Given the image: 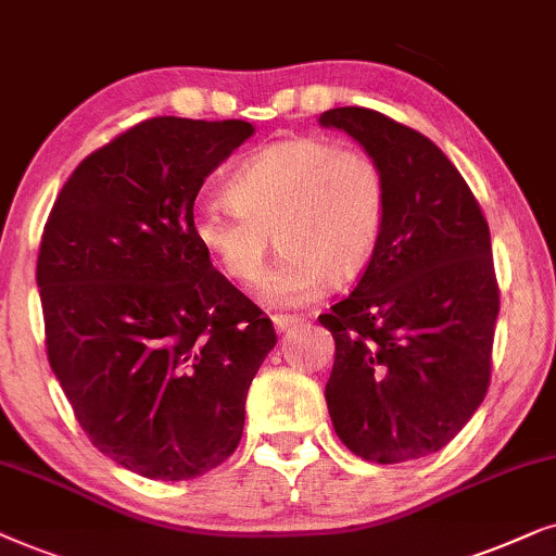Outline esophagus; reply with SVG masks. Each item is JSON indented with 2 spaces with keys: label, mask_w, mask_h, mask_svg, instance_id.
<instances>
[{
  "label": "esophagus",
  "mask_w": 556,
  "mask_h": 556,
  "mask_svg": "<svg viewBox=\"0 0 556 556\" xmlns=\"http://www.w3.org/2000/svg\"><path fill=\"white\" fill-rule=\"evenodd\" d=\"M271 323H274V328H277L279 332H287V330H292V328H298V325H302L305 323V317L302 315H271Z\"/></svg>",
  "instance_id": "esophagus-1"
}]
</instances>
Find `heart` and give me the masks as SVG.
<instances>
[{
  "label": "heart",
  "instance_id": "1",
  "mask_svg": "<svg viewBox=\"0 0 556 556\" xmlns=\"http://www.w3.org/2000/svg\"><path fill=\"white\" fill-rule=\"evenodd\" d=\"M226 195L195 205L192 233L239 285L262 277L274 233L282 256L264 294L285 305L309 300L325 279L345 282L364 269L387 208L374 157L313 137L262 147L233 169Z\"/></svg>",
  "mask_w": 556,
  "mask_h": 556
}]
</instances>
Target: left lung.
Wrapping results in <instances>:
<instances>
[{
	"mask_svg": "<svg viewBox=\"0 0 556 556\" xmlns=\"http://www.w3.org/2000/svg\"><path fill=\"white\" fill-rule=\"evenodd\" d=\"M387 185L379 243L355 290L317 317L336 340L325 399L364 460H417L447 445L485 399L501 298L491 231L432 139L364 106L330 109Z\"/></svg>",
	"mask_w": 556,
	"mask_h": 556,
	"instance_id": "8db88e82",
	"label": "left lung"
}]
</instances>
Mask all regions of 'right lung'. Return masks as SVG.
<instances>
[{
	"label": "right lung",
	"mask_w": 556,
	"mask_h": 556,
	"mask_svg": "<svg viewBox=\"0 0 556 556\" xmlns=\"http://www.w3.org/2000/svg\"><path fill=\"white\" fill-rule=\"evenodd\" d=\"M251 135L241 118L139 122L73 169L42 231L50 368L93 447L144 478L226 463L277 345L192 233L203 180Z\"/></svg>",
	"instance_id": "1"
}]
</instances>
